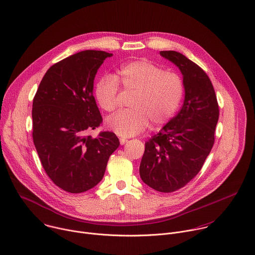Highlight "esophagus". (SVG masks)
<instances>
[{"instance_id":"obj_1","label":"esophagus","mask_w":255,"mask_h":255,"mask_svg":"<svg viewBox=\"0 0 255 255\" xmlns=\"http://www.w3.org/2000/svg\"><path fill=\"white\" fill-rule=\"evenodd\" d=\"M126 142H127V139H125V138H120V144H121V145H124Z\"/></svg>"}]
</instances>
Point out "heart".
<instances>
[{
    "label": "heart",
    "instance_id": "b5f03b06",
    "mask_svg": "<svg viewBox=\"0 0 255 255\" xmlns=\"http://www.w3.org/2000/svg\"><path fill=\"white\" fill-rule=\"evenodd\" d=\"M119 85L133 93L128 110L121 111L107 120L110 130L122 137L134 136L147 128L166 124L177 111L184 93L180 75L165 71L148 59H138L122 65L116 77L102 76L94 88L99 106L106 112L117 109Z\"/></svg>",
    "mask_w": 255,
    "mask_h": 255
}]
</instances>
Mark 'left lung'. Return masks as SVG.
Listing matches in <instances>:
<instances>
[{"label": "left lung", "mask_w": 255, "mask_h": 255, "mask_svg": "<svg viewBox=\"0 0 255 255\" xmlns=\"http://www.w3.org/2000/svg\"><path fill=\"white\" fill-rule=\"evenodd\" d=\"M183 74L185 100L180 112L145 143L140 177L150 188L173 193L201 171L215 143L220 110L211 79L184 54L162 50Z\"/></svg>", "instance_id": "8db88e82"}]
</instances>
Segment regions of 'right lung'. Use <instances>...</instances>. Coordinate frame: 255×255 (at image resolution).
<instances>
[{
  "label": "right lung",
  "instance_id": "right-lung-1",
  "mask_svg": "<svg viewBox=\"0 0 255 255\" xmlns=\"http://www.w3.org/2000/svg\"><path fill=\"white\" fill-rule=\"evenodd\" d=\"M112 56L83 50L51 65L32 101V139L41 165L61 190L79 194L103 178L111 154L120 142L113 132L87 135L102 123L93 96L95 74Z\"/></svg>",
  "mask_w": 255,
  "mask_h": 255
}]
</instances>
